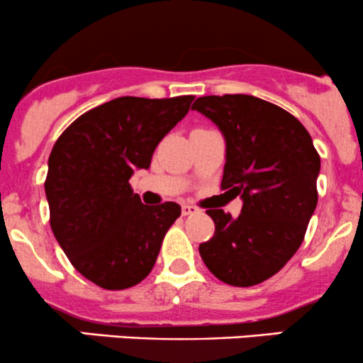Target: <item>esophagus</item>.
Returning a JSON list of instances; mask_svg holds the SVG:
<instances>
[{
	"instance_id": "esophagus-1",
	"label": "esophagus",
	"mask_w": 363,
	"mask_h": 363,
	"mask_svg": "<svg viewBox=\"0 0 363 363\" xmlns=\"http://www.w3.org/2000/svg\"><path fill=\"white\" fill-rule=\"evenodd\" d=\"M198 208L196 206H193V205H187V203H184V205H182V215H194V213H198Z\"/></svg>"
}]
</instances>
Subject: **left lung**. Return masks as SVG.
Instances as JSON below:
<instances>
[{
    "label": "left lung",
    "instance_id": "8db88e82",
    "mask_svg": "<svg viewBox=\"0 0 363 363\" xmlns=\"http://www.w3.org/2000/svg\"><path fill=\"white\" fill-rule=\"evenodd\" d=\"M193 109L225 140L222 187L240 196L237 218L208 210L215 234L199 244L218 280L251 286L278 273L301 247L318 205L320 158L301 121L254 95H206Z\"/></svg>",
    "mask_w": 363,
    "mask_h": 363
}]
</instances>
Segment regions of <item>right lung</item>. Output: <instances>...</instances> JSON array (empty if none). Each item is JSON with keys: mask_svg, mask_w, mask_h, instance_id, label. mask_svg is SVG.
Returning a JSON list of instances; mask_svg holds the SVG:
<instances>
[{"mask_svg": "<svg viewBox=\"0 0 363 363\" xmlns=\"http://www.w3.org/2000/svg\"><path fill=\"white\" fill-rule=\"evenodd\" d=\"M193 99L118 97L80 116L54 143L44 184L51 228L95 285L124 290L152 272L181 206L143 205L129 179L150 167L157 145Z\"/></svg>", "mask_w": 363, "mask_h": 363, "instance_id": "add662e5", "label": "right lung"}]
</instances>
